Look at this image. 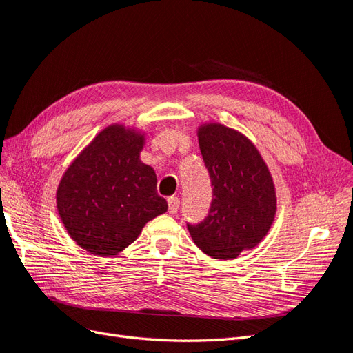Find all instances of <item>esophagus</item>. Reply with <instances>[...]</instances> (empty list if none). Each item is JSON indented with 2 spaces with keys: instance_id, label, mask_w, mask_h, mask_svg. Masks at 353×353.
<instances>
[{
  "instance_id": "1",
  "label": "esophagus",
  "mask_w": 353,
  "mask_h": 353,
  "mask_svg": "<svg viewBox=\"0 0 353 353\" xmlns=\"http://www.w3.org/2000/svg\"><path fill=\"white\" fill-rule=\"evenodd\" d=\"M179 209V199L178 197H169L168 199V212L169 214H175Z\"/></svg>"
}]
</instances>
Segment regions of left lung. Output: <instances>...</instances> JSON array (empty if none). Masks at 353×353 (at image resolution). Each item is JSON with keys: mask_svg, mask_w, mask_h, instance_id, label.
I'll use <instances>...</instances> for the list:
<instances>
[{"mask_svg": "<svg viewBox=\"0 0 353 353\" xmlns=\"http://www.w3.org/2000/svg\"><path fill=\"white\" fill-rule=\"evenodd\" d=\"M199 144L212 182L209 214L187 228L213 259H236L267 235L276 213L273 179L255 145L221 124L200 128Z\"/></svg>", "mask_w": 353, "mask_h": 353, "instance_id": "left-lung-1", "label": "left lung"}]
</instances>
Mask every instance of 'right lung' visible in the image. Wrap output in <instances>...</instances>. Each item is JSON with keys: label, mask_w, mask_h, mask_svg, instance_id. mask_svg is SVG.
<instances>
[{"label": "right lung", "mask_w": 353, "mask_h": 353, "mask_svg": "<svg viewBox=\"0 0 353 353\" xmlns=\"http://www.w3.org/2000/svg\"><path fill=\"white\" fill-rule=\"evenodd\" d=\"M143 137L124 127L103 130L67 169L57 191L58 213L80 247L115 255L143 226L168 210L156 174L141 163Z\"/></svg>", "instance_id": "right-lung-1"}]
</instances>
